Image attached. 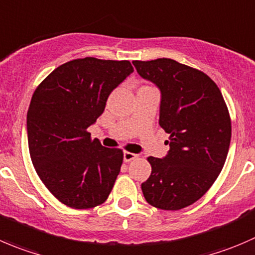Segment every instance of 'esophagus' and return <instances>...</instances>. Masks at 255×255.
<instances>
[{"instance_id":"34e87169","label":"esophagus","mask_w":255,"mask_h":255,"mask_svg":"<svg viewBox=\"0 0 255 255\" xmlns=\"http://www.w3.org/2000/svg\"><path fill=\"white\" fill-rule=\"evenodd\" d=\"M135 158H137V154H134V153H130V152L123 153V160H125V162H130V160L135 159Z\"/></svg>"}]
</instances>
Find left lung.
<instances>
[{
	"label": "left lung",
	"mask_w": 255,
	"mask_h": 255,
	"mask_svg": "<svg viewBox=\"0 0 255 255\" xmlns=\"http://www.w3.org/2000/svg\"><path fill=\"white\" fill-rule=\"evenodd\" d=\"M132 63L159 90V126L169 134L167 154L148 158L152 173L143 196L155 208L178 211L204 196L223 168L232 137L228 108L216 83L196 68L170 58Z\"/></svg>",
	"instance_id": "obj_1"
}]
</instances>
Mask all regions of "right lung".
I'll list each match as a JSON object with an SVG mask.
<instances>
[{
	"label": "right lung",
	"mask_w": 255,
	"mask_h": 255,
	"mask_svg": "<svg viewBox=\"0 0 255 255\" xmlns=\"http://www.w3.org/2000/svg\"><path fill=\"white\" fill-rule=\"evenodd\" d=\"M132 72L129 61L73 59L47 76L32 96L27 112L32 163L49 192L71 208L102 204L120 174L122 150L92 140L87 128Z\"/></svg>",
	"instance_id": "obj_1"
}]
</instances>
